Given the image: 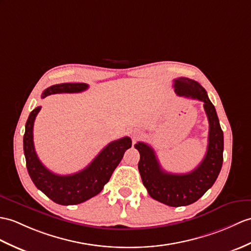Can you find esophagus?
<instances>
[{"instance_id":"obj_1","label":"esophagus","mask_w":251,"mask_h":251,"mask_svg":"<svg viewBox=\"0 0 251 251\" xmlns=\"http://www.w3.org/2000/svg\"><path fill=\"white\" fill-rule=\"evenodd\" d=\"M131 136H132L133 138H137V137L139 136V132H138V131H136V130H133V131L131 132Z\"/></svg>"}]
</instances>
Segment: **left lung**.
<instances>
[{
    "mask_svg": "<svg viewBox=\"0 0 251 251\" xmlns=\"http://www.w3.org/2000/svg\"><path fill=\"white\" fill-rule=\"evenodd\" d=\"M174 92L177 96L198 99L203 101L207 115L209 131L208 144L204 158L195 170L185 174L169 173L157 159L154 150L149 144H135L140 153L138 164L142 183L153 199L169 206H185L199 200L214 185L223 167L224 132L214 104L206 91L195 80L177 78L174 80Z\"/></svg>",
    "mask_w": 251,
    "mask_h": 251,
    "instance_id": "8db88e82",
    "label": "left lung"
}]
</instances>
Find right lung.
Listing matches in <instances>:
<instances>
[{
  "label": "right lung",
  "instance_id": "right-lung-1",
  "mask_svg": "<svg viewBox=\"0 0 251 251\" xmlns=\"http://www.w3.org/2000/svg\"><path fill=\"white\" fill-rule=\"evenodd\" d=\"M87 87L89 85L86 83L55 84L46 89L42 97L45 98L57 93H80ZM40 109L42 107L35 108L28 115L23 136L26 168L34 185L52 201L61 205L79 204L98 195L109 182L126 150L131 148V139L124 137L110 142L83 170L71 176H59L48 170L35 152L33 127Z\"/></svg>",
  "mask_w": 251,
  "mask_h": 251
}]
</instances>
